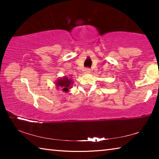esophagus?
Instances as JSON below:
<instances>
[{"label":"esophagus","mask_w":159,"mask_h":159,"mask_svg":"<svg viewBox=\"0 0 159 159\" xmlns=\"http://www.w3.org/2000/svg\"><path fill=\"white\" fill-rule=\"evenodd\" d=\"M85 74H89V73H90V69H89V68L85 69Z\"/></svg>","instance_id":"obj_1"}]
</instances>
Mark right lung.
Returning <instances> with one entry per match:
<instances>
[{
	"instance_id": "obj_1",
	"label": "right lung",
	"mask_w": 159,
	"mask_h": 159,
	"mask_svg": "<svg viewBox=\"0 0 159 159\" xmlns=\"http://www.w3.org/2000/svg\"><path fill=\"white\" fill-rule=\"evenodd\" d=\"M57 87L62 89V91L64 92H68L69 88H71V86L73 84V81L71 79H69L66 76H64L63 78L58 79L55 83Z\"/></svg>"
}]
</instances>
